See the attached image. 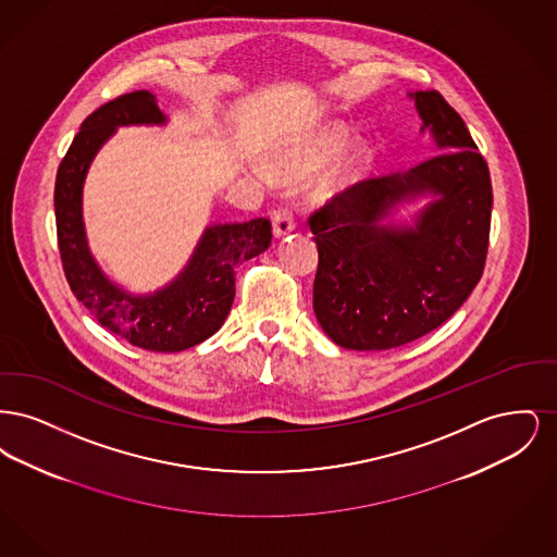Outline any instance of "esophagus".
I'll list each match as a JSON object with an SVG mask.
<instances>
[{"mask_svg": "<svg viewBox=\"0 0 557 557\" xmlns=\"http://www.w3.org/2000/svg\"><path fill=\"white\" fill-rule=\"evenodd\" d=\"M273 221V236L275 238H284L294 232V219H292L290 212L286 209H280V211L273 212L271 216Z\"/></svg>", "mask_w": 557, "mask_h": 557, "instance_id": "1", "label": "esophagus"}]
</instances>
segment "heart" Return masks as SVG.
Returning <instances> with one entry per match:
<instances>
[{"mask_svg": "<svg viewBox=\"0 0 557 557\" xmlns=\"http://www.w3.org/2000/svg\"><path fill=\"white\" fill-rule=\"evenodd\" d=\"M345 121H321L318 125L284 139L269 157L271 171L286 180L300 182L329 166L313 180L309 196L318 205H327L341 198L348 187L355 186L371 162V146L366 139H352ZM257 175L269 180L271 173L257 164Z\"/></svg>", "mask_w": 557, "mask_h": 557, "instance_id": "obj_1", "label": "heart"}]
</instances>
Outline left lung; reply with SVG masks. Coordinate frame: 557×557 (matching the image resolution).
Here are the masks:
<instances>
[{
    "mask_svg": "<svg viewBox=\"0 0 557 557\" xmlns=\"http://www.w3.org/2000/svg\"><path fill=\"white\" fill-rule=\"evenodd\" d=\"M438 154L368 180L311 214L319 265L313 311L343 348L386 350L436 330L480 282L491 232L486 160L438 91L407 94ZM431 200L411 222L400 206Z\"/></svg>",
    "mask_w": 557,
    "mask_h": 557,
    "instance_id": "1",
    "label": "left lung"
}]
</instances>
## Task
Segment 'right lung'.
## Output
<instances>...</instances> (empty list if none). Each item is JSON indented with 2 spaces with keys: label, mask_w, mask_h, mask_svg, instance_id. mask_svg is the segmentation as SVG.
Instances as JSON below:
<instances>
[{
  "label": "right lung",
  "mask_w": 557,
  "mask_h": 557,
  "mask_svg": "<svg viewBox=\"0 0 557 557\" xmlns=\"http://www.w3.org/2000/svg\"><path fill=\"white\" fill-rule=\"evenodd\" d=\"M166 125L150 91L125 94L91 112L58 166L53 211L64 275L77 300L112 334L157 352L200 345L223 325L236 296V267L265 252L271 223L209 225L186 267L159 290L133 294L112 282L91 255L83 221V186L100 148L119 127Z\"/></svg>",
  "instance_id": "right-lung-1"
}]
</instances>
